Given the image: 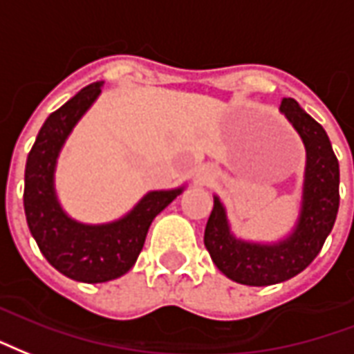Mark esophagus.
Here are the masks:
<instances>
[{"label": "esophagus", "instance_id": "34e87169", "mask_svg": "<svg viewBox=\"0 0 354 354\" xmlns=\"http://www.w3.org/2000/svg\"><path fill=\"white\" fill-rule=\"evenodd\" d=\"M215 175L216 171L213 167L202 166L200 167V174H198V180H200V183H211V180L215 179Z\"/></svg>", "mask_w": 354, "mask_h": 354}]
</instances>
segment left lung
<instances>
[{"mask_svg":"<svg viewBox=\"0 0 354 354\" xmlns=\"http://www.w3.org/2000/svg\"><path fill=\"white\" fill-rule=\"evenodd\" d=\"M279 111L306 147L300 211L292 230L270 243L241 239L232 232L226 207L216 194L205 226L203 243L211 260L228 279L241 285H277L304 272L321 252L339 207V164L324 128L292 97H283Z\"/></svg>","mask_w":354,"mask_h":354,"instance_id":"8db88e82","label":"left lung"}]
</instances>
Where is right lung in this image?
<instances>
[{
    "label": "right lung",
    "instance_id": "obj_1",
    "mask_svg": "<svg viewBox=\"0 0 354 354\" xmlns=\"http://www.w3.org/2000/svg\"><path fill=\"white\" fill-rule=\"evenodd\" d=\"M102 86L103 81L88 84L48 115L26 160L28 228L48 264L81 283H105L130 272L154 216L187 188L180 185L167 190H151L126 215L111 223L86 224L66 213L54 183L58 156L77 122L100 97Z\"/></svg>",
    "mask_w": 354,
    "mask_h": 354
}]
</instances>
